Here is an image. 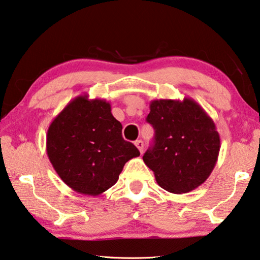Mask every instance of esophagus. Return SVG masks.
<instances>
[{
  "instance_id": "obj_1",
  "label": "esophagus",
  "mask_w": 260,
  "mask_h": 260,
  "mask_svg": "<svg viewBox=\"0 0 260 260\" xmlns=\"http://www.w3.org/2000/svg\"><path fill=\"white\" fill-rule=\"evenodd\" d=\"M135 145L137 146V148L139 149L140 153L143 154V151H144V143H143V140H136Z\"/></svg>"
}]
</instances>
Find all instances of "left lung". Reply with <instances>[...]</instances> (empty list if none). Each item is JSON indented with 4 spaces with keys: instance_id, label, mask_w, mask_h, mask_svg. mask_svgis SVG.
I'll use <instances>...</instances> for the list:
<instances>
[{
    "instance_id": "8db88e82",
    "label": "left lung",
    "mask_w": 260,
    "mask_h": 260,
    "mask_svg": "<svg viewBox=\"0 0 260 260\" xmlns=\"http://www.w3.org/2000/svg\"><path fill=\"white\" fill-rule=\"evenodd\" d=\"M147 122L155 130L154 144L143 156L157 183L172 193H187L208 179L215 168L221 139L205 110L192 99L150 102Z\"/></svg>"
}]
</instances>
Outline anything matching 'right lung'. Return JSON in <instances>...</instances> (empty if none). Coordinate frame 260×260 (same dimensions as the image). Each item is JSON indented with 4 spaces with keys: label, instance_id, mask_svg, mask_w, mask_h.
Wrapping results in <instances>:
<instances>
[{
    "label": "right lung",
    "instance_id": "1",
    "mask_svg": "<svg viewBox=\"0 0 260 260\" xmlns=\"http://www.w3.org/2000/svg\"><path fill=\"white\" fill-rule=\"evenodd\" d=\"M48 159L61 180L78 193L99 196L119 180L126 161L140 155L122 138V124L105 100L81 95L48 126Z\"/></svg>",
    "mask_w": 260,
    "mask_h": 260
}]
</instances>
